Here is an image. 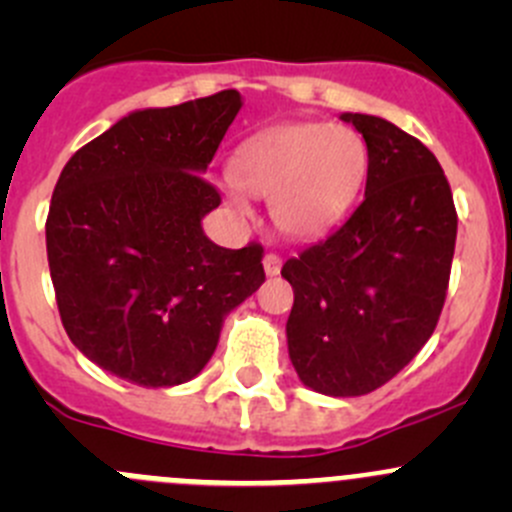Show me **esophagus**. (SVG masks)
Listing matches in <instances>:
<instances>
[{"mask_svg":"<svg viewBox=\"0 0 512 512\" xmlns=\"http://www.w3.org/2000/svg\"><path fill=\"white\" fill-rule=\"evenodd\" d=\"M262 265H265L267 275L275 277V275H280V270H282V257L277 255V252H267L265 260H262Z\"/></svg>","mask_w":512,"mask_h":512,"instance_id":"1","label":"esophagus"}]
</instances>
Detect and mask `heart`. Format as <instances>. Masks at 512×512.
I'll return each instance as SVG.
<instances>
[{
	"label": "heart",
	"instance_id": "heart-1",
	"mask_svg": "<svg viewBox=\"0 0 512 512\" xmlns=\"http://www.w3.org/2000/svg\"><path fill=\"white\" fill-rule=\"evenodd\" d=\"M361 136L334 123H285L247 138L230 160L237 188L272 200V218L285 235L314 237L354 203L366 178ZM247 213L242 198H232Z\"/></svg>",
	"mask_w": 512,
	"mask_h": 512
}]
</instances>
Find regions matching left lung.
<instances>
[{
    "label": "left lung",
    "instance_id": "1",
    "mask_svg": "<svg viewBox=\"0 0 512 512\" xmlns=\"http://www.w3.org/2000/svg\"><path fill=\"white\" fill-rule=\"evenodd\" d=\"M369 151L359 208L285 262L289 359L304 386L361 396L431 339L446 302L458 215L436 156L394 123L344 113Z\"/></svg>",
    "mask_w": 512,
    "mask_h": 512
}]
</instances>
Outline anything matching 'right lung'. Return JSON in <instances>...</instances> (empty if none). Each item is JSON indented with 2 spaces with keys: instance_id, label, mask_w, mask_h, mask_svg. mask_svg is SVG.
Returning a JSON list of instances; mask_svg holds the SVG:
<instances>
[{
  "instance_id": "right-lung-1",
  "label": "right lung",
  "mask_w": 512,
  "mask_h": 512,
  "mask_svg": "<svg viewBox=\"0 0 512 512\" xmlns=\"http://www.w3.org/2000/svg\"><path fill=\"white\" fill-rule=\"evenodd\" d=\"M240 106L227 89L131 113L56 180L46 257L61 324L81 354L131 384L200 374L225 314L265 282L260 242L225 250L200 227L223 200L203 170Z\"/></svg>"
}]
</instances>
